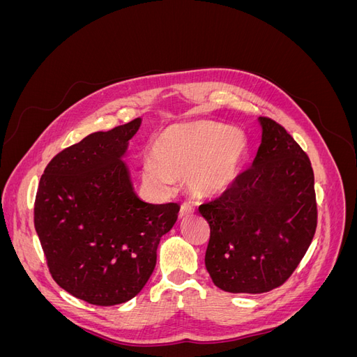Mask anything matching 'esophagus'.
Returning a JSON list of instances; mask_svg holds the SVG:
<instances>
[{
	"mask_svg": "<svg viewBox=\"0 0 357 357\" xmlns=\"http://www.w3.org/2000/svg\"><path fill=\"white\" fill-rule=\"evenodd\" d=\"M193 213H195V208H193L192 205H189V204H183L181 207H180L178 219H186V218H189V215H192Z\"/></svg>",
	"mask_w": 357,
	"mask_h": 357,
	"instance_id": "34e87169",
	"label": "esophagus"
}]
</instances>
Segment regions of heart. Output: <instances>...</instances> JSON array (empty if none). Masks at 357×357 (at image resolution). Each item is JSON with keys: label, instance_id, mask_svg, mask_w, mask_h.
I'll use <instances>...</instances> for the list:
<instances>
[{"label": "heart", "instance_id": "1", "mask_svg": "<svg viewBox=\"0 0 357 357\" xmlns=\"http://www.w3.org/2000/svg\"><path fill=\"white\" fill-rule=\"evenodd\" d=\"M153 159L143 162L147 185L164 192L172 180H188L198 198L228 192L240 178L248 155V138L238 128L213 121L169 125L155 137Z\"/></svg>", "mask_w": 357, "mask_h": 357}]
</instances>
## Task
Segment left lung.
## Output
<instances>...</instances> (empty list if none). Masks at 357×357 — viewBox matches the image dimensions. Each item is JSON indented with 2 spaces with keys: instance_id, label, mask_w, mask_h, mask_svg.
<instances>
[{
  "instance_id": "left-lung-1",
  "label": "left lung",
  "mask_w": 357,
  "mask_h": 357,
  "mask_svg": "<svg viewBox=\"0 0 357 357\" xmlns=\"http://www.w3.org/2000/svg\"><path fill=\"white\" fill-rule=\"evenodd\" d=\"M256 158L218 199L199 213L210 225L205 268L219 289L264 294L295 271L317 226L311 162L286 129L257 117Z\"/></svg>"
}]
</instances>
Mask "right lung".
Returning a JSON list of instances; mask_svg holds the SVG:
<instances>
[{
    "instance_id": "add662e5",
    "label": "right lung",
    "mask_w": 357,
    "mask_h": 357,
    "mask_svg": "<svg viewBox=\"0 0 357 357\" xmlns=\"http://www.w3.org/2000/svg\"><path fill=\"white\" fill-rule=\"evenodd\" d=\"M143 119L96 131L53 158L40 178L34 225L53 280L93 305L138 295L156 265L177 204L137 195L125 162Z\"/></svg>"
}]
</instances>
